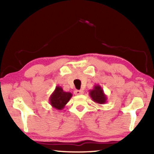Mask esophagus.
<instances>
[{
  "label": "esophagus",
  "instance_id": "34e87169",
  "mask_svg": "<svg viewBox=\"0 0 154 154\" xmlns=\"http://www.w3.org/2000/svg\"><path fill=\"white\" fill-rule=\"evenodd\" d=\"M74 94L75 95H81V94H83V90H75V92H74Z\"/></svg>",
  "mask_w": 154,
  "mask_h": 154
}]
</instances>
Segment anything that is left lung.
<instances>
[{
	"instance_id": "obj_1",
	"label": "left lung",
	"mask_w": 154,
	"mask_h": 154,
	"mask_svg": "<svg viewBox=\"0 0 154 154\" xmlns=\"http://www.w3.org/2000/svg\"><path fill=\"white\" fill-rule=\"evenodd\" d=\"M89 94L94 102L100 105L105 104L107 100L106 95L100 85H95L93 89L90 90Z\"/></svg>"
}]
</instances>
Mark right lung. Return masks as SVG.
<instances>
[{
	"label": "right lung",
	"mask_w": 154,
	"mask_h": 154,
	"mask_svg": "<svg viewBox=\"0 0 154 154\" xmlns=\"http://www.w3.org/2000/svg\"><path fill=\"white\" fill-rule=\"evenodd\" d=\"M72 96L71 92H64L61 86L58 85L49 97V103L52 107L58 110H62L70 100Z\"/></svg>",
	"instance_id": "add662e5"
}]
</instances>
